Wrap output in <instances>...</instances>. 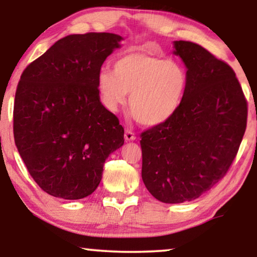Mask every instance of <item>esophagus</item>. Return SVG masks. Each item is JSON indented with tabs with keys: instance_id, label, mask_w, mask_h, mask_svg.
<instances>
[{
	"instance_id": "1",
	"label": "esophagus",
	"mask_w": 257,
	"mask_h": 257,
	"mask_svg": "<svg viewBox=\"0 0 257 257\" xmlns=\"http://www.w3.org/2000/svg\"><path fill=\"white\" fill-rule=\"evenodd\" d=\"M124 137H125L126 142H132V140H136V138H137L136 133L131 131V130H125Z\"/></svg>"
}]
</instances>
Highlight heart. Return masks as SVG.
<instances>
[{"label":"heart","instance_id":"b5f03b06","mask_svg":"<svg viewBox=\"0 0 257 257\" xmlns=\"http://www.w3.org/2000/svg\"><path fill=\"white\" fill-rule=\"evenodd\" d=\"M187 83V71L181 63L142 50L121 56L113 63V72L105 70L98 76L104 106L117 111L130 94V110L146 126L160 125L173 117Z\"/></svg>","mask_w":257,"mask_h":257}]
</instances>
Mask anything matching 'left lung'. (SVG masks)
I'll list each match as a JSON object with an SVG mask.
<instances>
[{"mask_svg": "<svg viewBox=\"0 0 257 257\" xmlns=\"http://www.w3.org/2000/svg\"><path fill=\"white\" fill-rule=\"evenodd\" d=\"M188 83L172 118L140 135L142 178L165 203L198 199L227 174L247 127V100L234 70L201 45L175 41Z\"/></svg>", "mask_w": 257, "mask_h": 257, "instance_id": "obj_1", "label": "left lung"}]
</instances>
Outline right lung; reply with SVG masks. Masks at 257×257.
<instances>
[{"label": "right lung", "mask_w": 257, "mask_h": 257, "mask_svg": "<svg viewBox=\"0 0 257 257\" xmlns=\"http://www.w3.org/2000/svg\"><path fill=\"white\" fill-rule=\"evenodd\" d=\"M121 36L69 35L24 69L14 103V138L36 184L56 198L92 194L124 127L100 103L98 76Z\"/></svg>", "instance_id": "1"}]
</instances>
